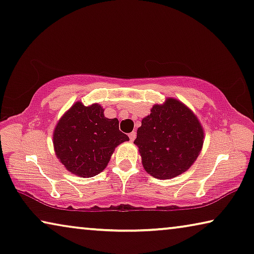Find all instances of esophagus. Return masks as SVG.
I'll return each mask as SVG.
<instances>
[{"instance_id":"esophagus-1","label":"esophagus","mask_w":254,"mask_h":254,"mask_svg":"<svg viewBox=\"0 0 254 254\" xmlns=\"http://www.w3.org/2000/svg\"><path fill=\"white\" fill-rule=\"evenodd\" d=\"M128 136H129V139H130V141L133 142L134 139H135V137H136V133H135V131H131V133H129V135H128Z\"/></svg>"}]
</instances>
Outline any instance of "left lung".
Listing matches in <instances>:
<instances>
[{
  "instance_id": "8db88e82",
  "label": "left lung",
  "mask_w": 254,
  "mask_h": 254,
  "mask_svg": "<svg viewBox=\"0 0 254 254\" xmlns=\"http://www.w3.org/2000/svg\"><path fill=\"white\" fill-rule=\"evenodd\" d=\"M203 139V127L193 112L175 98H167L143 118L134 143L144 170L153 178L167 180L189 170Z\"/></svg>"
}]
</instances>
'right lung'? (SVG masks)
<instances>
[{
  "mask_svg": "<svg viewBox=\"0 0 254 254\" xmlns=\"http://www.w3.org/2000/svg\"><path fill=\"white\" fill-rule=\"evenodd\" d=\"M128 139L119 130L118 119L105 118L101 105L76 102L55 128L54 148L69 173L91 178L108 166L116 146Z\"/></svg>",
  "mask_w": 254,
  "mask_h": 254,
  "instance_id": "1",
  "label": "right lung"
}]
</instances>
